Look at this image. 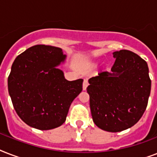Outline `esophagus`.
Instances as JSON below:
<instances>
[{"label": "esophagus", "mask_w": 157, "mask_h": 157, "mask_svg": "<svg viewBox=\"0 0 157 157\" xmlns=\"http://www.w3.org/2000/svg\"><path fill=\"white\" fill-rule=\"evenodd\" d=\"M88 81H87V80H86V79H85V80H84V81H83V90H86V88H87V86H88Z\"/></svg>", "instance_id": "obj_1"}]
</instances>
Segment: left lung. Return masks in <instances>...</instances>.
<instances>
[{
	"instance_id": "obj_1",
	"label": "left lung",
	"mask_w": 157,
	"mask_h": 157,
	"mask_svg": "<svg viewBox=\"0 0 157 157\" xmlns=\"http://www.w3.org/2000/svg\"><path fill=\"white\" fill-rule=\"evenodd\" d=\"M111 72L89 80L87 92L94 124L108 132H120L139 121L147 106L151 80L146 61L132 51L112 53Z\"/></svg>"
}]
</instances>
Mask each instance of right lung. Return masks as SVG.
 <instances>
[{
	"label": "right lung",
	"instance_id": "1",
	"mask_svg": "<svg viewBox=\"0 0 157 157\" xmlns=\"http://www.w3.org/2000/svg\"><path fill=\"white\" fill-rule=\"evenodd\" d=\"M66 57L60 48L37 45L12 64L9 94L18 117L29 126L48 130L62 125L71 103L82 91V79L67 81L58 68Z\"/></svg>",
	"mask_w": 157,
	"mask_h": 157
}]
</instances>
